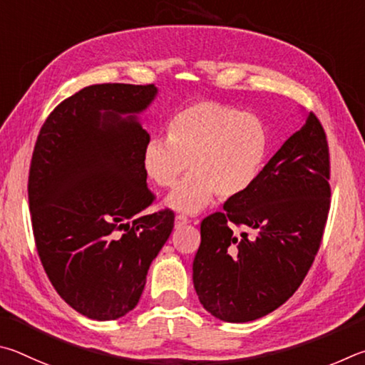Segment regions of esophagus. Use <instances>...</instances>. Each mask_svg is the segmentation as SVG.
Listing matches in <instances>:
<instances>
[{"mask_svg":"<svg viewBox=\"0 0 365 365\" xmlns=\"http://www.w3.org/2000/svg\"><path fill=\"white\" fill-rule=\"evenodd\" d=\"M187 222H189V218H187L186 215H178L176 220H175L176 227H181V226H184V225H187Z\"/></svg>","mask_w":365,"mask_h":365,"instance_id":"1","label":"esophagus"}]
</instances>
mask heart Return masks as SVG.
I'll list each match as a JSON object with an SVG mask.
<instances>
[{"label": "heart", "instance_id": "b5f03b06", "mask_svg": "<svg viewBox=\"0 0 365 365\" xmlns=\"http://www.w3.org/2000/svg\"><path fill=\"white\" fill-rule=\"evenodd\" d=\"M269 136L257 115L218 101H199L171 118L168 139L153 138L143 153L145 175L162 189L175 187L170 205L199 212L213 197L235 199L257 181L267 157Z\"/></svg>", "mask_w": 365, "mask_h": 365}]
</instances>
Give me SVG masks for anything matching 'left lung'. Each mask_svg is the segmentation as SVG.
I'll use <instances>...</instances> for the list:
<instances>
[{"label":"left lung","instance_id":"left-lung-1","mask_svg":"<svg viewBox=\"0 0 365 365\" xmlns=\"http://www.w3.org/2000/svg\"><path fill=\"white\" fill-rule=\"evenodd\" d=\"M329 179L327 136L309 112L253 186L202 221L192 279L203 308L221 321L248 322L298 290L327 225Z\"/></svg>","mask_w":365,"mask_h":365}]
</instances>
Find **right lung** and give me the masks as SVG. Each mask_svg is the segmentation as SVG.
<instances>
[{"label": "right lung", "mask_w": 365, "mask_h": 365, "mask_svg": "<svg viewBox=\"0 0 365 365\" xmlns=\"http://www.w3.org/2000/svg\"><path fill=\"white\" fill-rule=\"evenodd\" d=\"M155 94L153 85L83 88L48 115L31 155L38 257L63 302L96 321H113L138 304L175 226L170 208L139 215L155 195L143 166L150 136L134 113Z\"/></svg>", "instance_id": "1"}]
</instances>
